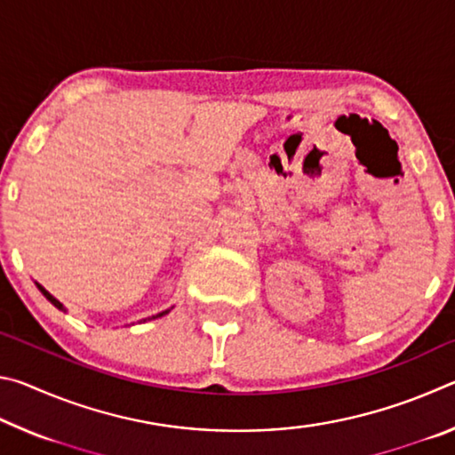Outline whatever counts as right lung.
<instances>
[{"label":"right lung","instance_id":"right-lung-1","mask_svg":"<svg viewBox=\"0 0 455 455\" xmlns=\"http://www.w3.org/2000/svg\"><path fill=\"white\" fill-rule=\"evenodd\" d=\"M37 289H40V291L44 292V297H45V299H48V301H50V303H52L53 307H58V309H61V311H64V305H61V303L58 301V299H56V297H52V295H50V292H48V291H45V289L42 287V284H37ZM166 313H168V311H163V313H158V315H156V317H163V315H166ZM156 317H154V319H156Z\"/></svg>","mask_w":455,"mask_h":455}]
</instances>
